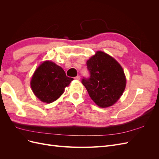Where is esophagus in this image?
<instances>
[{"label": "esophagus", "instance_id": "34e87169", "mask_svg": "<svg viewBox=\"0 0 159 159\" xmlns=\"http://www.w3.org/2000/svg\"><path fill=\"white\" fill-rule=\"evenodd\" d=\"M74 79L76 80H80V75H77L76 77H75Z\"/></svg>", "mask_w": 159, "mask_h": 159}]
</instances>
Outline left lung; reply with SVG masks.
Instances as JSON below:
<instances>
[{
	"label": "left lung",
	"instance_id": "8db88e82",
	"mask_svg": "<svg viewBox=\"0 0 159 159\" xmlns=\"http://www.w3.org/2000/svg\"><path fill=\"white\" fill-rule=\"evenodd\" d=\"M89 78L81 83L89 95L100 107H107L116 103L126 86L124 71L118 62L106 53L98 51L87 61Z\"/></svg>",
	"mask_w": 159,
	"mask_h": 159
}]
</instances>
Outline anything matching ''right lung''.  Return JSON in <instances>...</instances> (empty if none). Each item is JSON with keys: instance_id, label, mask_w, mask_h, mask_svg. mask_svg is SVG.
Here are the masks:
<instances>
[{"instance_id": "right-lung-1", "label": "right lung", "mask_w": 159, "mask_h": 159, "mask_svg": "<svg viewBox=\"0 0 159 159\" xmlns=\"http://www.w3.org/2000/svg\"><path fill=\"white\" fill-rule=\"evenodd\" d=\"M73 78L66 76L60 66L45 61L36 70L30 81L33 93L41 102L50 103L64 92Z\"/></svg>"}]
</instances>
